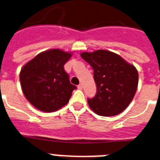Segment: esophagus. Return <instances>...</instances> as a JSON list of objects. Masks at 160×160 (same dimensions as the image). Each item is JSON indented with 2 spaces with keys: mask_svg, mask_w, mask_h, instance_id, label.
<instances>
[{
  "mask_svg": "<svg viewBox=\"0 0 160 160\" xmlns=\"http://www.w3.org/2000/svg\"><path fill=\"white\" fill-rule=\"evenodd\" d=\"M77 88H78V89H83V85H82V84H79V85H78V86H77Z\"/></svg>",
  "mask_w": 160,
  "mask_h": 160,
  "instance_id": "1",
  "label": "esophagus"
}]
</instances>
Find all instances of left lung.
Listing matches in <instances>:
<instances>
[{"instance_id":"1","label":"left lung","mask_w":160,"mask_h":160,"mask_svg":"<svg viewBox=\"0 0 160 160\" xmlns=\"http://www.w3.org/2000/svg\"><path fill=\"white\" fill-rule=\"evenodd\" d=\"M93 69L97 92L88 98L89 108L99 116L112 117L128 107L138 85V71L117 53L97 50L80 53Z\"/></svg>"}]
</instances>
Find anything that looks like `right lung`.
I'll return each mask as SVG.
<instances>
[{
	"instance_id": "1",
	"label": "right lung",
	"mask_w": 160,
	"mask_h": 160,
	"mask_svg": "<svg viewBox=\"0 0 160 160\" xmlns=\"http://www.w3.org/2000/svg\"><path fill=\"white\" fill-rule=\"evenodd\" d=\"M72 53L50 49L38 53L21 68L19 80L24 97L40 111L52 112L64 107L76 87L64 65Z\"/></svg>"
}]
</instances>
